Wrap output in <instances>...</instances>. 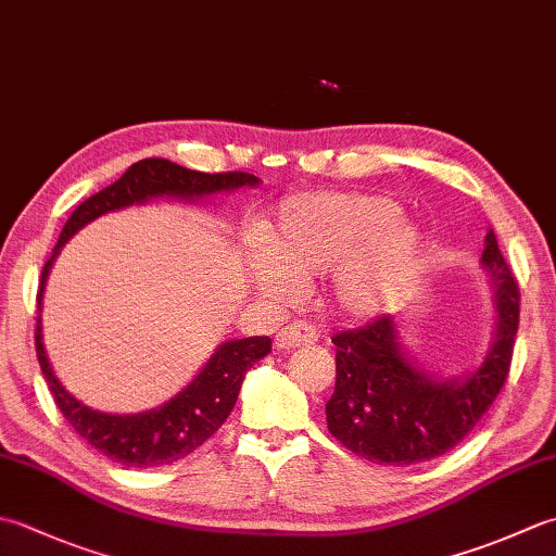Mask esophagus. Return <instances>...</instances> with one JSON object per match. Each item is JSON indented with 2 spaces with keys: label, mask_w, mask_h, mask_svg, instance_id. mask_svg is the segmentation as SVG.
Wrapping results in <instances>:
<instances>
[{
  "label": "esophagus",
  "mask_w": 556,
  "mask_h": 556,
  "mask_svg": "<svg viewBox=\"0 0 556 556\" xmlns=\"http://www.w3.org/2000/svg\"><path fill=\"white\" fill-rule=\"evenodd\" d=\"M317 341V332L308 325H287L279 329V334L275 337V346L279 351H289V349H299V346H311Z\"/></svg>",
  "instance_id": "34e87169"
}]
</instances>
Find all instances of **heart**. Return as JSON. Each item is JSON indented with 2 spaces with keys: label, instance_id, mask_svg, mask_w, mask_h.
<instances>
[{
  "label": "heart",
  "instance_id": "1",
  "mask_svg": "<svg viewBox=\"0 0 556 556\" xmlns=\"http://www.w3.org/2000/svg\"><path fill=\"white\" fill-rule=\"evenodd\" d=\"M392 198L375 193H303L287 198L257 231L245 257L251 287L269 303L296 293V279L329 269L327 299L346 317H372L404 296L428 241L399 217Z\"/></svg>",
  "mask_w": 556,
  "mask_h": 556
}]
</instances>
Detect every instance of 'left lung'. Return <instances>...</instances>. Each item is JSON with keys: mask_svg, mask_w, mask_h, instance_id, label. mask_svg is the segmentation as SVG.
I'll return each instance as SVG.
<instances>
[{"mask_svg": "<svg viewBox=\"0 0 556 556\" xmlns=\"http://www.w3.org/2000/svg\"><path fill=\"white\" fill-rule=\"evenodd\" d=\"M494 296V332L478 368L432 375L404 346L396 317L332 339L337 384L327 401V428L349 452L372 464L413 466L446 454L497 399L509 375L518 332V285L490 229L480 257Z\"/></svg>", "mask_w": 556, "mask_h": 556, "instance_id": "left-lung-1", "label": "left lung"}]
</instances>
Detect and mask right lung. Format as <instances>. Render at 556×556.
<instances>
[{
    "label": "right lung",
    "instance_id": "add662e5",
    "mask_svg": "<svg viewBox=\"0 0 556 556\" xmlns=\"http://www.w3.org/2000/svg\"><path fill=\"white\" fill-rule=\"evenodd\" d=\"M257 184V176L245 172L203 174L160 157L131 164L119 181L102 188L100 193L90 195L86 203H80L71 212L62 233H59V241L50 260L42 267L38 313H42L45 285L59 251H62V245L71 236L80 231L92 219L114 210L146 205L157 198H176L186 200V203H195V200H205L217 193L255 188ZM269 349V337L224 341L203 365V370L193 377V382L184 387L176 396H172L167 404L119 416V413H102L90 408L66 392L64 384L56 380L50 358H47L42 344V315H38V327H35V351H38L42 375L47 384H50V392L59 410L64 413L71 428L92 448H98L108 458L128 468L167 466L195 452L229 418L236 399H239L245 372L253 368L255 361L265 358Z\"/></svg>",
    "mask_w": 556,
    "mask_h": 556
}]
</instances>
